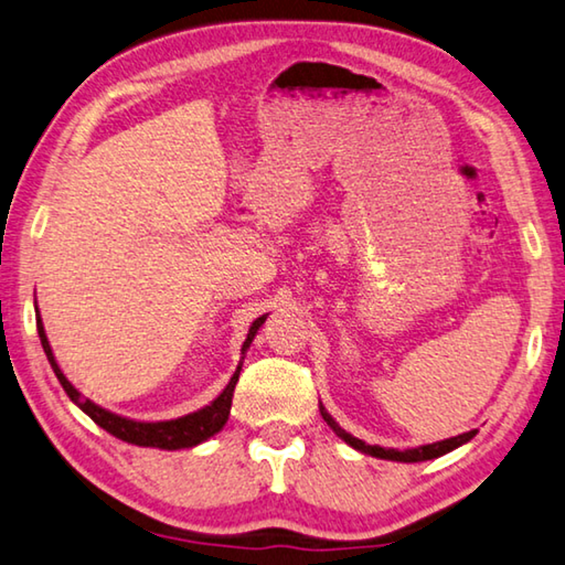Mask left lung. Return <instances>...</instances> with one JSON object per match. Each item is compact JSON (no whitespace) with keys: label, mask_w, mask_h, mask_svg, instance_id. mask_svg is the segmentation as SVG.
I'll use <instances>...</instances> for the list:
<instances>
[{"label":"left lung","mask_w":565,"mask_h":565,"mask_svg":"<svg viewBox=\"0 0 565 565\" xmlns=\"http://www.w3.org/2000/svg\"><path fill=\"white\" fill-rule=\"evenodd\" d=\"M320 414L322 419L330 424V429L338 434L340 439H344L350 444V447H354L358 451H364L370 454V457H377V459H390V461H404V463H412V461H427V459H437L441 457V454H447L451 449L461 447L463 441H469L471 437H477V429H471L467 434H459V437H451V439H444V441H434V444H427V447H419V449H404V451H397V449H384V447H370V444H364L362 439H354L352 434L344 431L338 422H334L328 412H324L320 407Z\"/></svg>","instance_id":"1"}]
</instances>
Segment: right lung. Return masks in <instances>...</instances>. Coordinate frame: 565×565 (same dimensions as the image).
Masks as SVG:
<instances>
[{
  "mask_svg": "<svg viewBox=\"0 0 565 565\" xmlns=\"http://www.w3.org/2000/svg\"><path fill=\"white\" fill-rule=\"evenodd\" d=\"M263 322H265V315L250 324L247 340L243 342V352L250 348L255 332L260 330ZM36 330H39V340H42V348L46 352V360H49V364H52L56 380L62 382V387L68 394V399L76 402L78 407H82L88 414V417H92L98 424V427L106 429L108 434H114L116 439L136 444V447H156V449H171V451L173 449H188V447H195V444H201L205 439H211L213 434L221 431L223 424L227 422V414H231V404H233L235 384H237V377H241V367L235 370L231 382H227V387L221 392V397L213 399L211 404H207V407L198 409L193 414H185V417H181V419H171V422H134V419L118 417V414H111V412H106L102 407H96L94 402L82 399V394H78L72 387V382L64 377L62 370H58V364H56L54 354H52V348H49L42 318H39V322H36Z\"/></svg>",
  "mask_w": 565,
  "mask_h": 565,
  "instance_id": "1",
  "label": "right lung"
}]
</instances>
